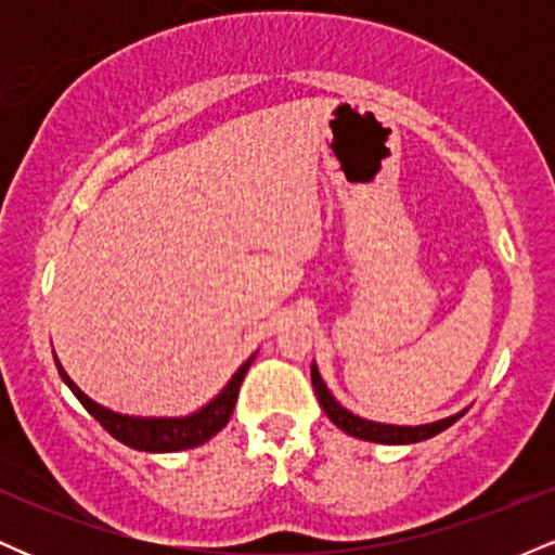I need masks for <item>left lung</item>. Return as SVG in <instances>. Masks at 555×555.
Listing matches in <instances>:
<instances>
[{
    "label": "left lung",
    "instance_id": "8db88e82",
    "mask_svg": "<svg viewBox=\"0 0 555 555\" xmlns=\"http://www.w3.org/2000/svg\"><path fill=\"white\" fill-rule=\"evenodd\" d=\"M310 378H313V388L318 393V401H321L323 412H326L331 423L336 425V428H341L344 433H349V436L354 438H362V441H373V443H417V441H428V438L438 436V433L449 428V425H454L456 420H460L464 412L460 415H451L446 420H438V423H428V425H415V428H410V425H384V423H373V420H362L358 415H352L349 410H344V406L331 397V391L323 384L321 373H318L315 362L310 365Z\"/></svg>",
    "mask_w": 555,
    "mask_h": 555
}]
</instances>
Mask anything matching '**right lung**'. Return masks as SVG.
<instances>
[{
    "label": "right lung",
    "instance_id": "right-lung-1",
    "mask_svg": "<svg viewBox=\"0 0 555 555\" xmlns=\"http://www.w3.org/2000/svg\"><path fill=\"white\" fill-rule=\"evenodd\" d=\"M56 360V358H54ZM256 360L253 354L250 360L242 362V367L232 375V380L221 388V393L216 399L208 401L203 410L193 412L188 417H130V415H119V412L106 410V406L95 404L93 399H88L86 393L80 391L78 386L69 380V375L62 371L60 360H56V367H60L62 380L69 386V391L80 399V404L86 406L91 415L99 420L101 428L106 433H112L117 441H122L125 446L138 451H154V454H167V451H184V449H195V446L206 443L208 438H214L232 417L234 404H237V393L242 380H245L247 367L250 362Z\"/></svg>",
    "mask_w": 555,
    "mask_h": 555
}]
</instances>
